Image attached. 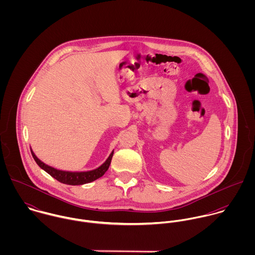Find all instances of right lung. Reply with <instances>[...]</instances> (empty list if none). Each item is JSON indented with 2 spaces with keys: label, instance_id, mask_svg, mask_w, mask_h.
Wrapping results in <instances>:
<instances>
[{
  "label": "right lung",
  "instance_id": "1",
  "mask_svg": "<svg viewBox=\"0 0 255 255\" xmlns=\"http://www.w3.org/2000/svg\"><path fill=\"white\" fill-rule=\"evenodd\" d=\"M31 154H32L37 165L41 169H43L45 172H47L51 177L56 179L57 181L66 183V184L79 185V184H84V183L93 182V181L101 178L109 169L114 151H112L108 159L99 168L92 170V171H87V172H68V171L57 170L51 166L46 165L41 160H39L32 150H31Z\"/></svg>",
  "mask_w": 255,
  "mask_h": 255
}]
</instances>
